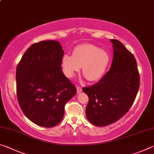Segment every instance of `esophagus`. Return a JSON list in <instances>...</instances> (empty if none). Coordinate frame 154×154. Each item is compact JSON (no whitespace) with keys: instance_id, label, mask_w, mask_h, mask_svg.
I'll list each match as a JSON object with an SVG mask.
<instances>
[{"instance_id":"esophagus-1","label":"esophagus","mask_w":154,"mask_h":154,"mask_svg":"<svg viewBox=\"0 0 154 154\" xmlns=\"http://www.w3.org/2000/svg\"><path fill=\"white\" fill-rule=\"evenodd\" d=\"M82 88H81L80 86H77V93L82 92Z\"/></svg>"}]
</instances>
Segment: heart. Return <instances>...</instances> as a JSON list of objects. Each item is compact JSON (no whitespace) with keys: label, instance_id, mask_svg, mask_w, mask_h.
I'll list each match as a JSON object with an SVG mask.
<instances>
[{"label":"heart","instance_id":"1","mask_svg":"<svg viewBox=\"0 0 154 154\" xmlns=\"http://www.w3.org/2000/svg\"><path fill=\"white\" fill-rule=\"evenodd\" d=\"M110 62L107 51L92 44H82L73 49L72 55L64 54L61 62L67 77H73L82 67L83 75L90 82H95L105 73Z\"/></svg>","mask_w":154,"mask_h":154}]
</instances>
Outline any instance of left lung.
<instances>
[{
	"label": "left lung",
	"mask_w": 154,
	"mask_h": 154,
	"mask_svg": "<svg viewBox=\"0 0 154 154\" xmlns=\"http://www.w3.org/2000/svg\"><path fill=\"white\" fill-rule=\"evenodd\" d=\"M110 41L113 48L110 69L96 84L83 88L89 98L86 118L96 126H107L122 118L133 104L139 88L134 56L120 41Z\"/></svg>",
	"instance_id": "1"
}]
</instances>
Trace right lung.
Listing matches in <instances>:
<instances>
[{"mask_svg":"<svg viewBox=\"0 0 154 154\" xmlns=\"http://www.w3.org/2000/svg\"><path fill=\"white\" fill-rule=\"evenodd\" d=\"M64 51L56 41L31 45L16 69L18 103L28 119L50 128L63 119L64 106L77 90L62 71Z\"/></svg>","mask_w":154,"mask_h":154,"instance_id":"right-lung-1","label":"right lung"}]
</instances>
